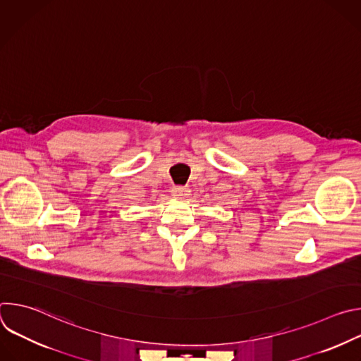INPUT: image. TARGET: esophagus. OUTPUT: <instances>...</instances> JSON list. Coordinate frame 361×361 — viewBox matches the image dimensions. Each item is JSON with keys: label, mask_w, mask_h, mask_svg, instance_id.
<instances>
[{"label": "esophagus", "mask_w": 361, "mask_h": 361, "mask_svg": "<svg viewBox=\"0 0 361 361\" xmlns=\"http://www.w3.org/2000/svg\"><path fill=\"white\" fill-rule=\"evenodd\" d=\"M171 194H173L174 198L184 200L188 195V188H185L184 185H173L171 187Z\"/></svg>", "instance_id": "34e87169"}]
</instances>
